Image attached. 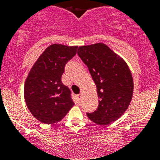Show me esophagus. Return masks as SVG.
Segmentation results:
<instances>
[{"label": "esophagus", "mask_w": 160, "mask_h": 160, "mask_svg": "<svg viewBox=\"0 0 160 160\" xmlns=\"http://www.w3.org/2000/svg\"><path fill=\"white\" fill-rule=\"evenodd\" d=\"M77 98H78V101L81 102L82 101V94H79L77 96Z\"/></svg>", "instance_id": "34e87169"}]
</instances>
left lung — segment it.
<instances>
[{
  "mask_svg": "<svg viewBox=\"0 0 160 160\" xmlns=\"http://www.w3.org/2000/svg\"><path fill=\"white\" fill-rule=\"evenodd\" d=\"M78 54L89 69L99 98L97 110L87 115L100 125L116 121L132 98L134 82L129 67L103 43L80 46Z\"/></svg>",
  "mask_w": 160,
  "mask_h": 160,
  "instance_id": "obj_1",
  "label": "left lung"
}]
</instances>
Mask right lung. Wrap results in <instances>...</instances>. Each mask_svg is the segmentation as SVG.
I'll return each instance as SVG.
<instances>
[{
    "mask_svg": "<svg viewBox=\"0 0 160 160\" xmlns=\"http://www.w3.org/2000/svg\"><path fill=\"white\" fill-rule=\"evenodd\" d=\"M78 46L53 44L38 58L25 80L24 95L31 114L43 123L62 119L74 105L71 91L62 82L65 66Z\"/></svg>",
    "mask_w": 160,
    "mask_h": 160,
    "instance_id": "1",
    "label": "right lung"
}]
</instances>
